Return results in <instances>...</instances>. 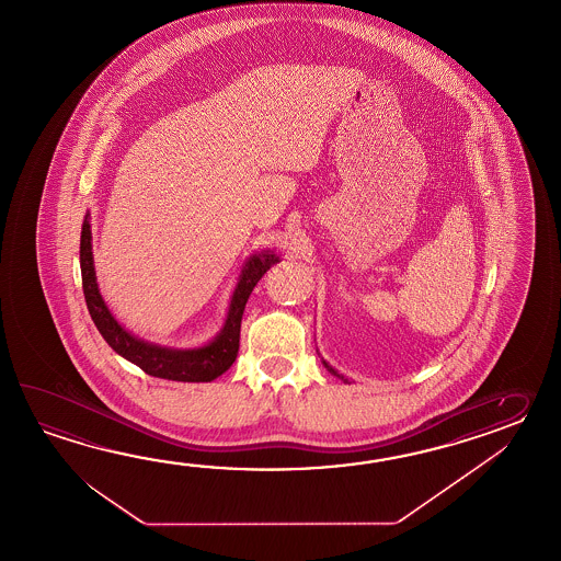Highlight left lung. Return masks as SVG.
<instances>
[{
  "label": "left lung",
  "mask_w": 561,
  "mask_h": 561,
  "mask_svg": "<svg viewBox=\"0 0 561 561\" xmlns=\"http://www.w3.org/2000/svg\"><path fill=\"white\" fill-rule=\"evenodd\" d=\"M322 365H324V367H327V370H331V373H333V375H336V377H341V375H339V373H336V370H334L333 367H331V365H329V363H324V360H322ZM341 379H343V377H341Z\"/></svg>",
  "instance_id": "obj_1"
}]
</instances>
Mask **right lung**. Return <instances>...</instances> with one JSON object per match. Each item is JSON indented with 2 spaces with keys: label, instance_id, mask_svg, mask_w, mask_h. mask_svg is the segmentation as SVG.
<instances>
[{
  "label": "right lung",
  "instance_id": "right-lung-1",
  "mask_svg": "<svg viewBox=\"0 0 561 561\" xmlns=\"http://www.w3.org/2000/svg\"><path fill=\"white\" fill-rule=\"evenodd\" d=\"M278 263L275 252L254 254L240 275L239 285L230 300L225 329L216 336L210 345L201 348H167V346L150 345L140 339L131 336L107 310L104 298L95 283L94 259H92V230L90 216L85 215L80 239V266H82V288H84L85 305L95 329L104 336L107 345L118 355L138 365L144 373L168 379V381L208 382L230 369L239 353L240 321L251 297L252 288L263 278L264 273Z\"/></svg>",
  "mask_w": 561,
  "mask_h": 561
}]
</instances>
